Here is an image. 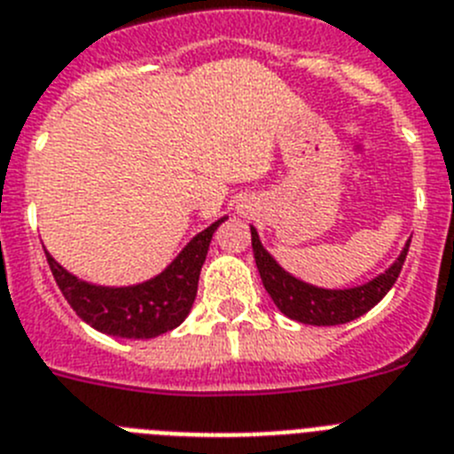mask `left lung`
I'll list each match as a JSON object with an SVG mask.
<instances>
[{
    "label": "left lung",
    "mask_w": 454,
    "mask_h": 454,
    "mask_svg": "<svg viewBox=\"0 0 454 454\" xmlns=\"http://www.w3.org/2000/svg\"><path fill=\"white\" fill-rule=\"evenodd\" d=\"M409 242L402 249L400 258L372 281L358 287H347V290H325V287L309 286V283L294 278L293 274H287L267 254V249L258 238V231L251 226V247H254L255 265H258L265 290L283 315H287L290 320L301 322V325L313 326L345 325V322L356 320L364 313H368L372 306H377L386 297V293L391 290L393 283L397 281L402 265L407 260Z\"/></svg>",
    "instance_id": "1"
}]
</instances>
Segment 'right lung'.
Returning <instances> with one entry per match:
<instances>
[{
  "mask_svg": "<svg viewBox=\"0 0 454 454\" xmlns=\"http://www.w3.org/2000/svg\"><path fill=\"white\" fill-rule=\"evenodd\" d=\"M223 222L226 216L199 232L167 270L139 286H93L63 270L45 251L47 265L52 270L63 297L68 299L74 313L86 325L107 336L145 340L161 336L184 322L196 299L200 267L210 249V239Z\"/></svg>",
  "mask_w": 454,
  "mask_h": 454,
  "instance_id": "1",
  "label": "right lung"
}]
</instances>
